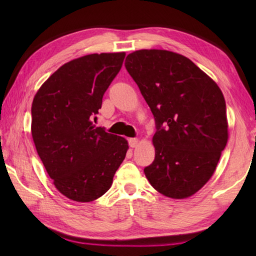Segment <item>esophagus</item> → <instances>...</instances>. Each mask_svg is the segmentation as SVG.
I'll use <instances>...</instances> for the list:
<instances>
[{
  "mask_svg": "<svg viewBox=\"0 0 256 256\" xmlns=\"http://www.w3.org/2000/svg\"><path fill=\"white\" fill-rule=\"evenodd\" d=\"M138 138H128V145L131 146V148H135V146L138 145Z\"/></svg>",
  "mask_w": 256,
  "mask_h": 256,
  "instance_id": "esophagus-1",
  "label": "esophagus"
}]
</instances>
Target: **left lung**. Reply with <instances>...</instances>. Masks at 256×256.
Here are the masks:
<instances>
[{
	"mask_svg": "<svg viewBox=\"0 0 256 256\" xmlns=\"http://www.w3.org/2000/svg\"><path fill=\"white\" fill-rule=\"evenodd\" d=\"M125 68L155 118V160L144 168L146 178L166 197H190L214 172L228 142L224 94L190 59L172 52H134Z\"/></svg>",
	"mask_w": 256,
	"mask_h": 256,
	"instance_id": "obj_1",
	"label": "left lung"
}]
</instances>
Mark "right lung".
<instances>
[{
	"label": "right lung",
	"mask_w": 256,
	"mask_h": 256,
	"mask_svg": "<svg viewBox=\"0 0 256 256\" xmlns=\"http://www.w3.org/2000/svg\"><path fill=\"white\" fill-rule=\"evenodd\" d=\"M125 52L92 54L64 64L40 86L32 104V136L55 187L89 202L110 189L128 140L96 128L102 98Z\"/></svg>",
	"instance_id": "obj_1"
}]
</instances>
